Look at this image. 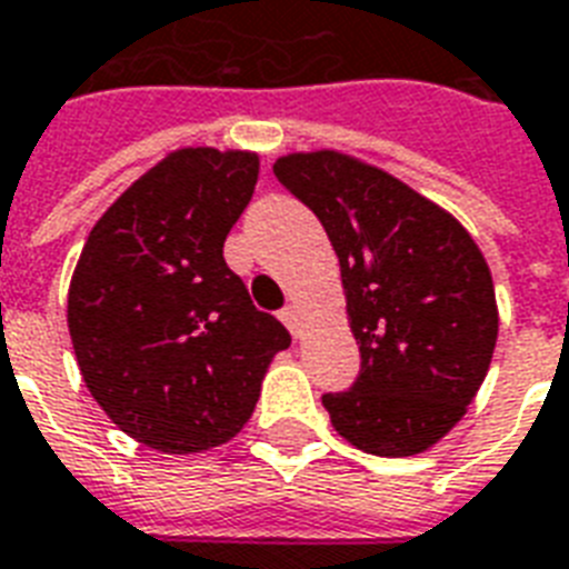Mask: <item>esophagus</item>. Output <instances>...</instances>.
<instances>
[{"instance_id": "34e87169", "label": "esophagus", "mask_w": 569, "mask_h": 569, "mask_svg": "<svg viewBox=\"0 0 569 569\" xmlns=\"http://www.w3.org/2000/svg\"><path fill=\"white\" fill-rule=\"evenodd\" d=\"M279 317H281V323L288 326L293 338H299V335H302V317H299V306H293V302H290V306L281 308Z\"/></svg>"}]
</instances>
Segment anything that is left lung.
I'll return each instance as SVG.
<instances>
[{"instance_id":"obj_1","label":"left lung","mask_w":569,"mask_h":569,"mask_svg":"<svg viewBox=\"0 0 569 569\" xmlns=\"http://www.w3.org/2000/svg\"><path fill=\"white\" fill-rule=\"evenodd\" d=\"M272 171L341 263L362 371L323 395L332 427L377 457L427 451L490 371L499 308L481 249L430 198L347 153H288Z\"/></svg>"}]
</instances>
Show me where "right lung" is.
<instances>
[{
	"instance_id": "1",
	"label": "right lung",
	"mask_w": 569,
	"mask_h": 569,
	"mask_svg": "<svg viewBox=\"0 0 569 569\" xmlns=\"http://www.w3.org/2000/svg\"><path fill=\"white\" fill-rule=\"evenodd\" d=\"M254 183L258 153H169L97 219L70 279V341L91 398L162 453L240 433L272 356L290 347L222 258Z\"/></svg>"
}]
</instances>
